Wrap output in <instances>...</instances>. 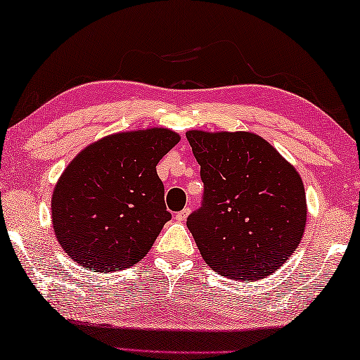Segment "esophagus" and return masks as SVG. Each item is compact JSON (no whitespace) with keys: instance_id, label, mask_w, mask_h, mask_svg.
<instances>
[{"instance_id":"34e87169","label":"esophagus","mask_w":360,"mask_h":360,"mask_svg":"<svg viewBox=\"0 0 360 360\" xmlns=\"http://www.w3.org/2000/svg\"><path fill=\"white\" fill-rule=\"evenodd\" d=\"M190 212H191V209H184V210H180L179 214H175V220L176 221H185L186 219H188V215H190Z\"/></svg>"}]
</instances>
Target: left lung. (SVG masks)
<instances>
[{"label":"left lung","mask_w":360,"mask_h":360,"mask_svg":"<svg viewBox=\"0 0 360 360\" xmlns=\"http://www.w3.org/2000/svg\"><path fill=\"white\" fill-rule=\"evenodd\" d=\"M201 166L202 207L188 217L204 262L225 278L258 281L302 240L308 207L297 169L260 135L188 131Z\"/></svg>","instance_id":"left-lung-1"}]
</instances>
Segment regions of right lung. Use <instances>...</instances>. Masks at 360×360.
Instances as JSON below:
<instances>
[{
    "label": "right lung",
    "mask_w": 360,
    "mask_h": 360,
    "mask_svg": "<svg viewBox=\"0 0 360 360\" xmlns=\"http://www.w3.org/2000/svg\"><path fill=\"white\" fill-rule=\"evenodd\" d=\"M180 141L164 127L117 132L76 155L52 193V226L65 253L97 273L134 266L170 212L156 166Z\"/></svg>",
    "instance_id": "1"
}]
</instances>
